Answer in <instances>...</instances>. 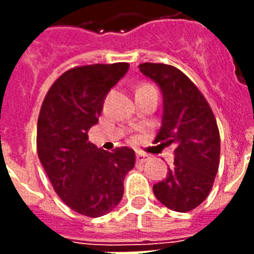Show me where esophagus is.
Here are the masks:
<instances>
[{"label": "esophagus", "mask_w": 254, "mask_h": 254, "mask_svg": "<svg viewBox=\"0 0 254 254\" xmlns=\"http://www.w3.org/2000/svg\"><path fill=\"white\" fill-rule=\"evenodd\" d=\"M147 159H149V155L142 154V153H138V154H137V162L138 163H145Z\"/></svg>", "instance_id": "esophagus-1"}]
</instances>
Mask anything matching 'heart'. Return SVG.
<instances>
[{"instance_id": "1", "label": "heart", "mask_w": 254, "mask_h": 254, "mask_svg": "<svg viewBox=\"0 0 254 254\" xmlns=\"http://www.w3.org/2000/svg\"><path fill=\"white\" fill-rule=\"evenodd\" d=\"M141 87H149V84H143V85H141ZM139 87V88H141Z\"/></svg>"}]
</instances>
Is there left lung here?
<instances>
[{
  "label": "left lung",
  "mask_w": 254,
  "mask_h": 254,
  "mask_svg": "<svg viewBox=\"0 0 254 254\" xmlns=\"http://www.w3.org/2000/svg\"><path fill=\"white\" fill-rule=\"evenodd\" d=\"M138 68L162 91V127L154 143L175 145L174 166L153 191L167 208L189 212L208 196L219 169L216 119L203 93L181 69L163 63H142Z\"/></svg>",
  "instance_id": "left-lung-1"
}]
</instances>
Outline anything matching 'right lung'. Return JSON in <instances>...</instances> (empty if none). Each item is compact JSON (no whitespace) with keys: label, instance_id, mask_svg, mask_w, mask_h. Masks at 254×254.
<instances>
[{"label":"right lung","instance_id":"right-lung-1","mask_svg":"<svg viewBox=\"0 0 254 254\" xmlns=\"http://www.w3.org/2000/svg\"><path fill=\"white\" fill-rule=\"evenodd\" d=\"M127 68V63L69 68L54 81L42 103L38 157L58 196L84 216L111 212L123 199L124 178L134 167V150L121 146L105 151L88 139L105 96Z\"/></svg>","mask_w":254,"mask_h":254}]
</instances>
